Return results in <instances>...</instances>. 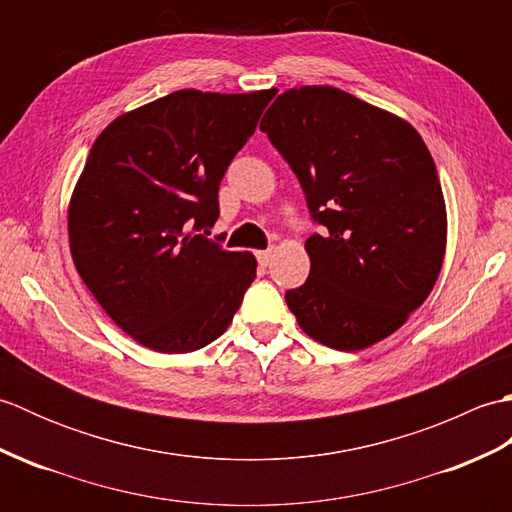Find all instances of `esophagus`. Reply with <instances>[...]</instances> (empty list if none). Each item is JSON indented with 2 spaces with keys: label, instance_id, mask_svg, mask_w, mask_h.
I'll use <instances>...</instances> for the list:
<instances>
[{
  "label": "esophagus",
  "instance_id": "esophagus-1",
  "mask_svg": "<svg viewBox=\"0 0 512 512\" xmlns=\"http://www.w3.org/2000/svg\"><path fill=\"white\" fill-rule=\"evenodd\" d=\"M270 259H273V248H268V250H259V253H257V262L262 264V266H268V264H270Z\"/></svg>",
  "mask_w": 512,
  "mask_h": 512
}]
</instances>
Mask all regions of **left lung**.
I'll list each match as a JSON object with an SVG mask.
<instances>
[{"label": "left lung", "mask_w": 512, "mask_h": 512, "mask_svg": "<svg viewBox=\"0 0 512 512\" xmlns=\"http://www.w3.org/2000/svg\"><path fill=\"white\" fill-rule=\"evenodd\" d=\"M306 193L321 235L286 303L314 341L356 352L422 306L447 248L436 165L407 121L330 85L279 94L259 125Z\"/></svg>", "instance_id": "left-lung-1"}]
</instances>
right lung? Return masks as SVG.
<instances>
[{
    "instance_id": "obj_1",
    "label": "right lung",
    "mask_w": 512,
    "mask_h": 512,
    "mask_svg": "<svg viewBox=\"0 0 512 512\" xmlns=\"http://www.w3.org/2000/svg\"><path fill=\"white\" fill-rule=\"evenodd\" d=\"M273 90H180L118 116L94 140L70 209V253L110 319L154 352L224 334L257 259L204 237L224 173Z\"/></svg>"
}]
</instances>
